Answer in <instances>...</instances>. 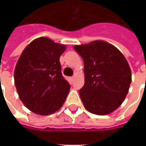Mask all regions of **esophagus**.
<instances>
[{
	"mask_svg": "<svg viewBox=\"0 0 146 146\" xmlns=\"http://www.w3.org/2000/svg\"><path fill=\"white\" fill-rule=\"evenodd\" d=\"M73 79H74V77H73V76H72V77H70V83H72L73 81Z\"/></svg>",
	"mask_w": 146,
	"mask_h": 146,
	"instance_id": "esophagus-1",
	"label": "esophagus"
}]
</instances>
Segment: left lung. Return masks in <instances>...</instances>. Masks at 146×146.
Returning <instances> with one entry per match:
<instances>
[{"instance_id": "obj_1", "label": "left lung", "mask_w": 146, "mask_h": 146, "mask_svg": "<svg viewBox=\"0 0 146 146\" xmlns=\"http://www.w3.org/2000/svg\"><path fill=\"white\" fill-rule=\"evenodd\" d=\"M73 48L84 64V85L79 94L85 109L97 115L113 112L125 99L131 82V71L125 57L103 40Z\"/></svg>"}]
</instances>
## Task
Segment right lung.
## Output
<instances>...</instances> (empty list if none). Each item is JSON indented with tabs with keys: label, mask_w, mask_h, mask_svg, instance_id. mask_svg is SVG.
Masks as SVG:
<instances>
[{
	"label": "right lung",
	"mask_w": 146,
	"mask_h": 146,
	"mask_svg": "<svg viewBox=\"0 0 146 146\" xmlns=\"http://www.w3.org/2000/svg\"><path fill=\"white\" fill-rule=\"evenodd\" d=\"M65 50V45L39 37L21 54L15 69V84L20 100L33 113L50 115L63 105L70 89L59 62Z\"/></svg>",
	"instance_id": "obj_1"
}]
</instances>
